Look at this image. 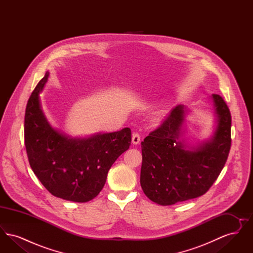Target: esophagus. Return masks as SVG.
Returning a JSON list of instances; mask_svg holds the SVG:
<instances>
[{
    "label": "esophagus",
    "instance_id": "esophagus-1",
    "mask_svg": "<svg viewBox=\"0 0 253 253\" xmlns=\"http://www.w3.org/2000/svg\"><path fill=\"white\" fill-rule=\"evenodd\" d=\"M140 141V135L138 133H132V143L136 145L139 143Z\"/></svg>",
    "mask_w": 253,
    "mask_h": 253
}]
</instances>
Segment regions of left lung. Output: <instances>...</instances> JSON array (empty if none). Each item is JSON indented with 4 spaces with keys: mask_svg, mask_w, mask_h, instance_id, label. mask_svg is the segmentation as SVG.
I'll use <instances>...</instances> for the list:
<instances>
[{
    "mask_svg": "<svg viewBox=\"0 0 253 253\" xmlns=\"http://www.w3.org/2000/svg\"><path fill=\"white\" fill-rule=\"evenodd\" d=\"M210 98L214 117L210 138L195 145L187 142L183 134L191 110L180 104L141 142L140 185L153 202L169 206L199 197L224 168L231 144V117L221 96Z\"/></svg>",
    "mask_w": 253,
    "mask_h": 253,
    "instance_id": "left-lung-1",
    "label": "left lung"
}]
</instances>
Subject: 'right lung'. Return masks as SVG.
Wrapping results in <instances>:
<instances>
[{"mask_svg": "<svg viewBox=\"0 0 253 253\" xmlns=\"http://www.w3.org/2000/svg\"><path fill=\"white\" fill-rule=\"evenodd\" d=\"M49 72L29 97L24 117V144L30 167L49 193L84 203L102 190L108 170L131 145V129L73 137L54 128L45 117L40 93Z\"/></svg>", "mask_w": 253, "mask_h": 253, "instance_id": "obj_1", "label": "right lung"}]
</instances>
